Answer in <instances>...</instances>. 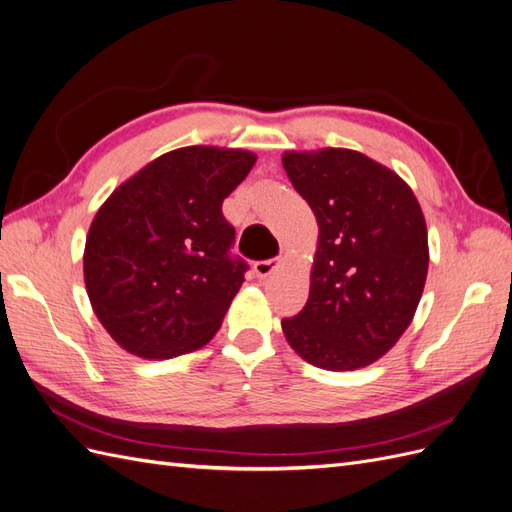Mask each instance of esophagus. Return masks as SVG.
Masks as SVG:
<instances>
[{
    "instance_id": "esophagus-1",
    "label": "esophagus",
    "mask_w": 512,
    "mask_h": 512,
    "mask_svg": "<svg viewBox=\"0 0 512 512\" xmlns=\"http://www.w3.org/2000/svg\"><path fill=\"white\" fill-rule=\"evenodd\" d=\"M282 265V258H269V260H258L254 265V271L258 277H267L271 275L277 267Z\"/></svg>"
}]
</instances>
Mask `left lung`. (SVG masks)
Returning a JSON list of instances; mask_svg holds the SVG:
<instances>
[{"label":"left lung","instance_id":"obj_1","mask_svg":"<svg viewBox=\"0 0 512 512\" xmlns=\"http://www.w3.org/2000/svg\"><path fill=\"white\" fill-rule=\"evenodd\" d=\"M282 164L320 228L307 303L282 320L284 335L316 367L371 365L421 301L429 267L421 205L404 179L359 151H286Z\"/></svg>","mask_w":512,"mask_h":512}]
</instances>
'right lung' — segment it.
<instances>
[{
  "instance_id": "obj_1",
  "label": "right lung",
  "mask_w": 512,
  "mask_h": 512,
  "mask_svg": "<svg viewBox=\"0 0 512 512\" xmlns=\"http://www.w3.org/2000/svg\"><path fill=\"white\" fill-rule=\"evenodd\" d=\"M256 156L181 147L149 162L106 198L89 226L83 273L91 307L115 342L143 359L203 348L220 329L247 262L224 198Z\"/></svg>"
}]
</instances>
